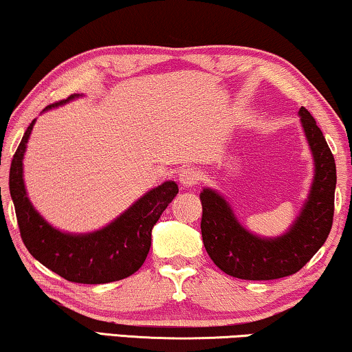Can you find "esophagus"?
Returning <instances> with one entry per match:
<instances>
[{
  "label": "esophagus",
  "mask_w": 352,
  "mask_h": 352,
  "mask_svg": "<svg viewBox=\"0 0 352 352\" xmlns=\"http://www.w3.org/2000/svg\"><path fill=\"white\" fill-rule=\"evenodd\" d=\"M178 180H180V183L185 188L196 186L201 182V172L196 167H185V169H182Z\"/></svg>",
  "instance_id": "34e87169"
}]
</instances>
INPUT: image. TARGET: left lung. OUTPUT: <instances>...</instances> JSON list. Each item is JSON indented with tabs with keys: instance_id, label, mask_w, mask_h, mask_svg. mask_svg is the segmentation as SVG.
<instances>
[{
	"instance_id": "8db88e82",
	"label": "left lung",
	"mask_w": 352,
	"mask_h": 352,
	"mask_svg": "<svg viewBox=\"0 0 352 352\" xmlns=\"http://www.w3.org/2000/svg\"><path fill=\"white\" fill-rule=\"evenodd\" d=\"M298 115L313 151L316 174L305 209L287 234L276 239L250 234L220 195L209 188L199 195L207 254L223 273L237 279L271 280L295 274L329 237L335 212V160L311 113L301 107Z\"/></svg>"
}]
</instances>
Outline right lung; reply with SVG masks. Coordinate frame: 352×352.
Returning a JSON list of instances; mask_svg holds the SVG:
<instances>
[{
    "mask_svg": "<svg viewBox=\"0 0 352 352\" xmlns=\"http://www.w3.org/2000/svg\"><path fill=\"white\" fill-rule=\"evenodd\" d=\"M65 100L46 107L62 105ZM34 120L27 127L9 170V191L16 207L23 244L39 263L63 279L78 284H107L138 271L151 245V230L178 192L174 182H166L140 197L135 204L100 231L91 234H65L54 230L30 204L22 178V160Z\"/></svg>",
    "mask_w": 352,
    "mask_h": 352,
    "instance_id": "1",
    "label": "right lung"
}]
</instances>
